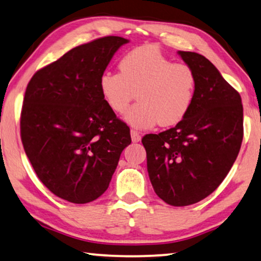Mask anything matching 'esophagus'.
I'll list each match as a JSON object with an SVG mask.
<instances>
[{"mask_svg":"<svg viewBox=\"0 0 261 261\" xmlns=\"http://www.w3.org/2000/svg\"><path fill=\"white\" fill-rule=\"evenodd\" d=\"M140 138H142V136L139 135V132H138V131H136V130H131V139H132V142H134V143H137V142H139Z\"/></svg>","mask_w":261,"mask_h":261,"instance_id":"1","label":"esophagus"}]
</instances>
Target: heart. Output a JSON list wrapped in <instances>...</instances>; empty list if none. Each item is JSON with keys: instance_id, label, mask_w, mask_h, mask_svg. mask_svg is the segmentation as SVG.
Wrapping results in <instances>:
<instances>
[{"instance_id": "b5f03b06", "label": "heart", "mask_w": 261, "mask_h": 261, "mask_svg": "<svg viewBox=\"0 0 261 261\" xmlns=\"http://www.w3.org/2000/svg\"><path fill=\"white\" fill-rule=\"evenodd\" d=\"M119 72L106 71L98 89L116 114L127 109L137 92L138 103L125 114V121L138 129L175 125L187 116L196 92V74L189 65L174 63L155 45H143L122 56Z\"/></svg>"}]
</instances>
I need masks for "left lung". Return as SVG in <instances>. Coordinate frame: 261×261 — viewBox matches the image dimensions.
<instances>
[{"label": "left lung", "instance_id": "8db88e82", "mask_svg": "<svg viewBox=\"0 0 261 261\" xmlns=\"http://www.w3.org/2000/svg\"><path fill=\"white\" fill-rule=\"evenodd\" d=\"M196 74L194 103L182 121L144 136L147 172L156 195L185 206L209 196L232 167L243 142L242 97L205 57L179 51Z\"/></svg>", "mask_w": 261, "mask_h": 261}]
</instances>
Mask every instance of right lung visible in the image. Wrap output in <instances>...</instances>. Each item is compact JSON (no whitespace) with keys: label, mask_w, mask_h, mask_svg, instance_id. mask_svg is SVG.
Instances as JSON below:
<instances>
[{"label":"right lung","mask_w":261,"mask_h":261,"mask_svg":"<svg viewBox=\"0 0 261 261\" xmlns=\"http://www.w3.org/2000/svg\"><path fill=\"white\" fill-rule=\"evenodd\" d=\"M107 36L79 45L37 71L20 113V138L38 179L72 203H88L109 187L130 127L111 110L98 79L127 43Z\"/></svg>","instance_id":"add662e5"}]
</instances>
